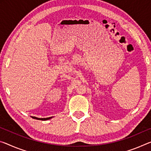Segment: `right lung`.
<instances>
[{
	"label": "right lung",
	"instance_id": "add662e5",
	"mask_svg": "<svg viewBox=\"0 0 151 151\" xmlns=\"http://www.w3.org/2000/svg\"><path fill=\"white\" fill-rule=\"evenodd\" d=\"M32 118H34V119H39V120L45 121V120H48V119L52 118H53V117H49V118H37V117L32 116Z\"/></svg>",
	"mask_w": 151,
	"mask_h": 151
}]
</instances>
